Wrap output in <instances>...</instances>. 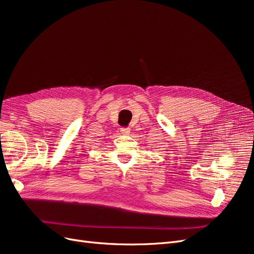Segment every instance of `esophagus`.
<instances>
[{"label":"esophagus","instance_id":"esophagus-1","mask_svg":"<svg viewBox=\"0 0 254 254\" xmlns=\"http://www.w3.org/2000/svg\"><path fill=\"white\" fill-rule=\"evenodd\" d=\"M121 132H122L123 134H129V133H130V128L123 127V128H121Z\"/></svg>","mask_w":254,"mask_h":254}]
</instances>
